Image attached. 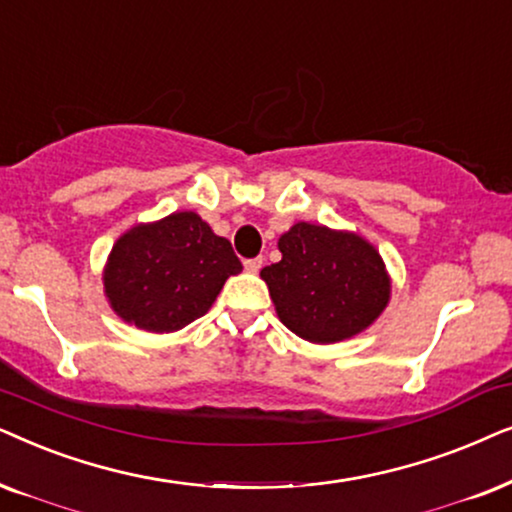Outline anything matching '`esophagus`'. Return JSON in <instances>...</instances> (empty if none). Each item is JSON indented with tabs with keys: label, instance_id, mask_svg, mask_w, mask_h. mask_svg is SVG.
<instances>
[{
	"label": "esophagus",
	"instance_id": "34e87169",
	"mask_svg": "<svg viewBox=\"0 0 512 512\" xmlns=\"http://www.w3.org/2000/svg\"><path fill=\"white\" fill-rule=\"evenodd\" d=\"M262 264H264L262 257H252V260L243 262V267H245V271H250V274H257V271L262 269Z\"/></svg>",
	"mask_w": 512,
	"mask_h": 512
}]
</instances>
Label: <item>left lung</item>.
<instances>
[{"label": "left lung", "instance_id": "left-lung-1", "mask_svg": "<svg viewBox=\"0 0 512 512\" xmlns=\"http://www.w3.org/2000/svg\"><path fill=\"white\" fill-rule=\"evenodd\" d=\"M283 260L262 269L281 323L313 344H335L386 309L391 278L372 243L351 231L297 222L278 238Z\"/></svg>", "mask_w": 512, "mask_h": 512}]
</instances>
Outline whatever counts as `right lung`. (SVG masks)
Masks as SVG:
<instances>
[{
    "label": "right lung",
    "instance_id": "1",
    "mask_svg": "<svg viewBox=\"0 0 512 512\" xmlns=\"http://www.w3.org/2000/svg\"><path fill=\"white\" fill-rule=\"evenodd\" d=\"M243 271L227 238L192 210L128 229L105 267V295L119 318L147 332H175L201 318L224 281Z\"/></svg>",
    "mask_w": 512,
    "mask_h": 512
}]
</instances>
